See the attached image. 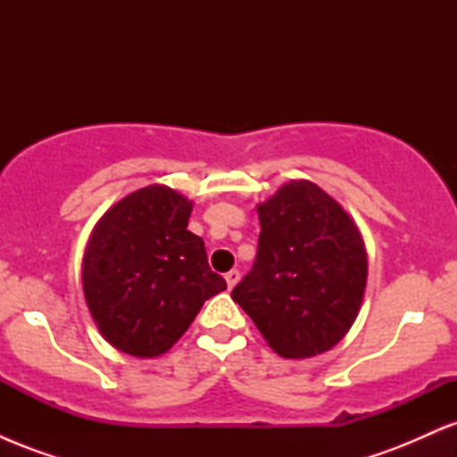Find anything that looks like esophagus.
Instances as JSON below:
<instances>
[{"label": "esophagus", "mask_w": 457, "mask_h": 457, "mask_svg": "<svg viewBox=\"0 0 457 457\" xmlns=\"http://www.w3.org/2000/svg\"><path fill=\"white\" fill-rule=\"evenodd\" d=\"M238 279H240V272L238 270H229V272H225V281H228V287L229 290H232V287L236 286V283H238Z\"/></svg>", "instance_id": "obj_1"}]
</instances>
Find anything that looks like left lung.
Masks as SVG:
<instances>
[{
  "instance_id": "1",
  "label": "left lung",
  "mask_w": 457,
  "mask_h": 457,
  "mask_svg": "<svg viewBox=\"0 0 457 457\" xmlns=\"http://www.w3.org/2000/svg\"><path fill=\"white\" fill-rule=\"evenodd\" d=\"M258 255L232 298L283 359L327 353L363 303V236L342 204L309 180L286 182L258 204Z\"/></svg>"
}]
</instances>
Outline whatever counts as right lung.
Here are the masks:
<instances>
[{
	"instance_id": "right-lung-1",
	"label": "right lung",
	"mask_w": 457,
	"mask_h": 457,
	"mask_svg": "<svg viewBox=\"0 0 457 457\" xmlns=\"http://www.w3.org/2000/svg\"><path fill=\"white\" fill-rule=\"evenodd\" d=\"M193 202L150 185L113 204L94 225L81 266L83 295L113 348L154 359L174 345L208 298L228 287L204 240L188 232Z\"/></svg>"
}]
</instances>
